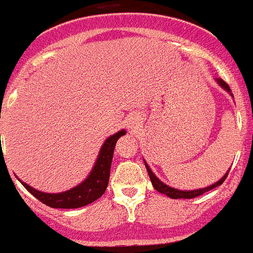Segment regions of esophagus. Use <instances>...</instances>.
<instances>
[{
  "label": "esophagus",
  "instance_id": "esophagus-1",
  "mask_svg": "<svg viewBox=\"0 0 253 253\" xmlns=\"http://www.w3.org/2000/svg\"><path fill=\"white\" fill-rule=\"evenodd\" d=\"M129 124H130L131 128H134V126H137V124H139V119H138L137 116L129 119Z\"/></svg>",
  "mask_w": 253,
  "mask_h": 253
}]
</instances>
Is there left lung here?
<instances>
[{"mask_svg":"<svg viewBox=\"0 0 253 253\" xmlns=\"http://www.w3.org/2000/svg\"><path fill=\"white\" fill-rule=\"evenodd\" d=\"M217 83L220 84V87H223L224 89L228 90V92H232L229 88V85L225 83V82L223 81V79H216ZM233 96V94H232ZM146 164V163H144ZM146 168H147V171H148V175H150V179H151V182H152V185H153V188L156 189L157 192H160V193H164L166 194L168 197L170 198H174V200H178V198H194V197H198V196H201V194H204L206 193V192L211 191V189L213 188H216L217 185H221L224 183V180L226 179V176H228V174H229V171L226 172L225 175L223 176V178L220 179L219 182L215 183V184L210 185V187H206V188H202V189H197V191H179V189H175V188H171V187H169V185H166L164 184L161 180H160L159 178H156V175L153 174L152 170L150 169V166L146 164Z\"/></svg>","mask_w":253,"mask_h":253,"instance_id":"left-lung-1","label":"left lung"}]
</instances>
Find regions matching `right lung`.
Segmentation results:
<instances>
[{
  "instance_id": "add662e5",
  "label": "right lung",
  "mask_w": 253,
  "mask_h": 253,
  "mask_svg": "<svg viewBox=\"0 0 253 253\" xmlns=\"http://www.w3.org/2000/svg\"><path fill=\"white\" fill-rule=\"evenodd\" d=\"M124 134L125 130H120L106 139L100 151L98 159L94 164L93 170L90 171L88 178L83 183L77 185L75 188L56 194L37 191L28 185L27 183H23L24 188H27V191L33 194L34 197L41 201L42 204L53 207V209H78V207L92 204L93 201L98 200L107 188L115 144L119 138Z\"/></svg>"
}]
</instances>
